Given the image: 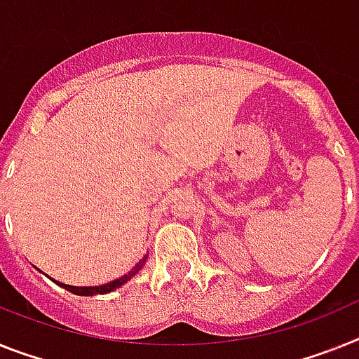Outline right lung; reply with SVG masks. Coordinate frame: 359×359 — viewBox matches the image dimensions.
Instances as JSON below:
<instances>
[{
    "instance_id": "right-lung-1",
    "label": "right lung",
    "mask_w": 359,
    "mask_h": 359,
    "mask_svg": "<svg viewBox=\"0 0 359 359\" xmlns=\"http://www.w3.org/2000/svg\"><path fill=\"white\" fill-rule=\"evenodd\" d=\"M144 263H146V257H144L142 261H140V263H138L133 270H131V272L126 273V276H122L120 279H114V281L107 283V285H102V287H71V285H63V283H58V285L60 287L65 288V290L72 292V294H76V296H95V294H107V292L122 287L123 283L129 281V279H131V277H133L135 273L140 270V268H142Z\"/></svg>"
}]
</instances>
